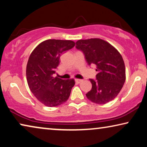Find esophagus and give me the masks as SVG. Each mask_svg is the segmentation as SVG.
<instances>
[{"label":"esophagus","mask_w":147,"mask_h":147,"mask_svg":"<svg viewBox=\"0 0 147 147\" xmlns=\"http://www.w3.org/2000/svg\"><path fill=\"white\" fill-rule=\"evenodd\" d=\"M75 82H76V83H77V84H80V82H82V80L76 79V80H75Z\"/></svg>","instance_id":"esophagus-1"}]
</instances>
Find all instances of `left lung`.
I'll list each match as a JSON object with an SVG mask.
<instances>
[{
	"instance_id": "obj_1",
	"label": "left lung",
	"mask_w": 147,
	"mask_h": 147,
	"mask_svg": "<svg viewBox=\"0 0 147 147\" xmlns=\"http://www.w3.org/2000/svg\"><path fill=\"white\" fill-rule=\"evenodd\" d=\"M76 48L81 50L89 65H95L96 80L90 79L92 87L86 94L90 101L104 104L114 100L126 80L124 60L117 49L108 42L99 38L80 39Z\"/></svg>"
}]
</instances>
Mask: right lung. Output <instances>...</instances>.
I'll return each instance as SVG.
<instances>
[{
    "instance_id": "obj_1",
    "label": "right lung",
    "mask_w": 147,
    "mask_h": 147,
    "mask_svg": "<svg viewBox=\"0 0 147 147\" xmlns=\"http://www.w3.org/2000/svg\"><path fill=\"white\" fill-rule=\"evenodd\" d=\"M75 46L71 40L47 39L36 47L28 59L26 76L30 90L39 101L48 107L65 102L69 97L74 80L53 77L63 51Z\"/></svg>"
}]
</instances>
